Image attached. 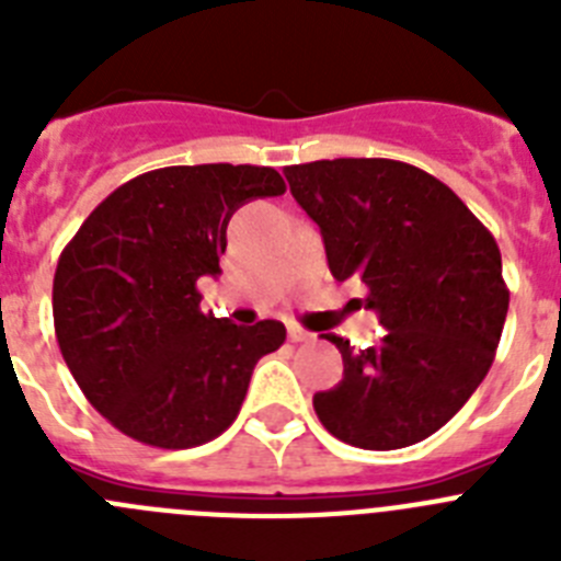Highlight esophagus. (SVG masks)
<instances>
[{
    "label": "esophagus",
    "instance_id": "34e87169",
    "mask_svg": "<svg viewBox=\"0 0 561 561\" xmlns=\"http://www.w3.org/2000/svg\"><path fill=\"white\" fill-rule=\"evenodd\" d=\"M289 340L291 342H311L314 340V334L306 329H300V325H289Z\"/></svg>",
    "mask_w": 561,
    "mask_h": 561
}]
</instances>
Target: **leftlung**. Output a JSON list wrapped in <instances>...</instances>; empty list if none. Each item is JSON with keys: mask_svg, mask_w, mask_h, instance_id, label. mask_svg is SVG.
Listing matches in <instances>:
<instances>
[{"mask_svg": "<svg viewBox=\"0 0 561 561\" xmlns=\"http://www.w3.org/2000/svg\"><path fill=\"white\" fill-rule=\"evenodd\" d=\"M323 232L336 280L365 286L381 340L365 351L325 334L342 381L314 396L334 438L401 449L438 433L494 362L508 286L494 236L433 173L399 160H317L284 168Z\"/></svg>", "mask_w": 561, "mask_h": 561, "instance_id": "1", "label": "left lung"}]
</instances>
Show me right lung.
I'll list each match as a JSON object with an SVG mask.
<instances>
[{
	"mask_svg": "<svg viewBox=\"0 0 561 561\" xmlns=\"http://www.w3.org/2000/svg\"><path fill=\"white\" fill-rule=\"evenodd\" d=\"M286 191L275 168L171 165L140 173L89 213L58 257V348L89 404L128 438L199 447L236 421L257 359L284 323L236 325L199 309L232 213Z\"/></svg>",
	"mask_w": 561,
	"mask_h": 561,
	"instance_id": "obj_1",
	"label": "right lung"
}]
</instances>
